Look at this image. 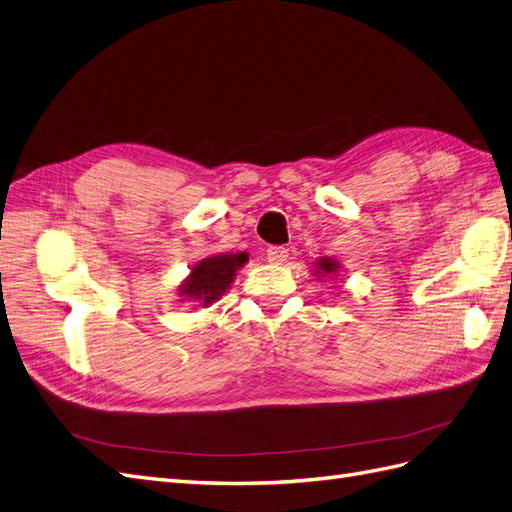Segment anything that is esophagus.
Returning <instances> with one entry per match:
<instances>
[{"mask_svg":"<svg viewBox=\"0 0 512 512\" xmlns=\"http://www.w3.org/2000/svg\"><path fill=\"white\" fill-rule=\"evenodd\" d=\"M286 258H288V250L284 245H271L267 250V260L271 265H282Z\"/></svg>","mask_w":512,"mask_h":512,"instance_id":"obj_1","label":"esophagus"}]
</instances>
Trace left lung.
<instances>
[{
	"mask_svg": "<svg viewBox=\"0 0 512 512\" xmlns=\"http://www.w3.org/2000/svg\"><path fill=\"white\" fill-rule=\"evenodd\" d=\"M318 269H320L322 273H333V271L337 269V265H335V262H333L331 258H322V260L318 262Z\"/></svg>",
	"mask_w": 512,
	"mask_h": 512,
	"instance_id": "8db88e82",
	"label": "left lung"
}]
</instances>
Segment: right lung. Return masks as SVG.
<instances>
[{
	"mask_svg": "<svg viewBox=\"0 0 512 512\" xmlns=\"http://www.w3.org/2000/svg\"><path fill=\"white\" fill-rule=\"evenodd\" d=\"M247 262V254H222L200 260L192 269L190 277L181 286L183 297L203 301V305H211L218 301L228 286L235 280L237 269Z\"/></svg>",
	"mask_w": 512,
	"mask_h": 512,
	"instance_id": "add662e5",
	"label": "right lung"
}]
</instances>
